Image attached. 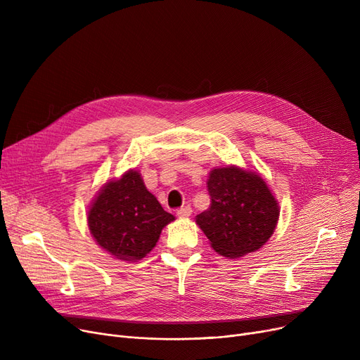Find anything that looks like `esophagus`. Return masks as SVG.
I'll use <instances>...</instances> for the list:
<instances>
[{
	"label": "esophagus",
	"mask_w": 360,
	"mask_h": 360,
	"mask_svg": "<svg viewBox=\"0 0 360 360\" xmlns=\"http://www.w3.org/2000/svg\"><path fill=\"white\" fill-rule=\"evenodd\" d=\"M191 213H193V209L190 205H185V207H182V209H179L178 212H176V214H178V217H190L191 216Z\"/></svg>",
	"instance_id": "34e87169"
}]
</instances>
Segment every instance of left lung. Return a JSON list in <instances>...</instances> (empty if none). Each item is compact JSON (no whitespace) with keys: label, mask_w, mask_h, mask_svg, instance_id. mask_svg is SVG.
Here are the masks:
<instances>
[{"label":"left lung","mask_w":360,"mask_h":360,"mask_svg":"<svg viewBox=\"0 0 360 360\" xmlns=\"http://www.w3.org/2000/svg\"><path fill=\"white\" fill-rule=\"evenodd\" d=\"M207 190L210 207L195 221L217 254L239 258L270 239L280 209L258 174L236 166L216 167L207 179Z\"/></svg>","instance_id":"obj_1"}]
</instances>
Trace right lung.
Wrapping results in <instances>:
<instances>
[{
  "label": "right lung",
  "mask_w": 360,
  "mask_h": 360,
  "mask_svg": "<svg viewBox=\"0 0 360 360\" xmlns=\"http://www.w3.org/2000/svg\"><path fill=\"white\" fill-rule=\"evenodd\" d=\"M174 220L134 169L106 182L87 214L90 233L99 247L124 261L144 258L156 247L162 229Z\"/></svg>",
  "instance_id": "1"
}]
</instances>
